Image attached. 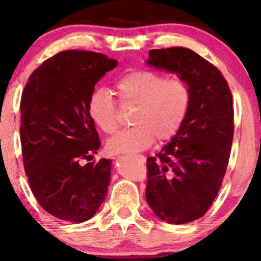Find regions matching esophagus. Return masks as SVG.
I'll return each instance as SVG.
<instances>
[{
	"label": "esophagus",
	"instance_id": "esophagus-1",
	"mask_svg": "<svg viewBox=\"0 0 261 261\" xmlns=\"http://www.w3.org/2000/svg\"><path fill=\"white\" fill-rule=\"evenodd\" d=\"M136 158H138V159L140 160L141 163H145V158H144V156H141V155H138V156H136Z\"/></svg>",
	"mask_w": 261,
	"mask_h": 261
}]
</instances>
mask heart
I'll list each match as a JSON object with an SVG mask.
<instances>
[{
  "mask_svg": "<svg viewBox=\"0 0 261 261\" xmlns=\"http://www.w3.org/2000/svg\"><path fill=\"white\" fill-rule=\"evenodd\" d=\"M116 94L121 106H135L131 115L134 127L122 131L107 143L114 154L145 150L156 139L168 141L183 126L192 105V89L180 77L165 78L152 70H133L116 82ZM91 120L107 135L120 126L117 105L107 89L97 88L88 98Z\"/></svg>",
  "mask_w": 261,
  "mask_h": 261,
  "instance_id": "b5f03b06",
  "label": "heart"
}]
</instances>
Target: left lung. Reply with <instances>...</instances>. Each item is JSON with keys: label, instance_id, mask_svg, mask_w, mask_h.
Instances as JSON below:
<instances>
[{"label": "left lung", "instance_id": "obj_1", "mask_svg": "<svg viewBox=\"0 0 261 261\" xmlns=\"http://www.w3.org/2000/svg\"><path fill=\"white\" fill-rule=\"evenodd\" d=\"M147 64L189 83L192 105L179 133L146 159V202L169 223L192 222L215 201L233 139L232 94L222 73L193 50L152 49Z\"/></svg>", "mask_w": 261, "mask_h": 261}]
</instances>
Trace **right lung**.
I'll return each mask as SVG.
<instances>
[{
  "label": "right lung",
  "mask_w": 261,
  "mask_h": 261,
  "mask_svg": "<svg viewBox=\"0 0 261 261\" xmlns=\"http://www.w3.org/2000/svg\"><path fill=\"white\" fill-rule=\"evenodd\" d=\"M116 65L101 53L64 50L34 70L22 91L23 169L39 204L60 220H89L106 198L111 160L83 164L101 146L87 106L97 82Z\"/></svg>",
  "instance_id": "1"
}]
</instances>
